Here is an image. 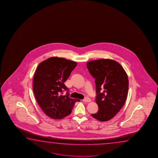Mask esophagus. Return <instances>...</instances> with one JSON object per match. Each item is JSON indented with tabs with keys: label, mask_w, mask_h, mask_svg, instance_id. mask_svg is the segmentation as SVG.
<instances>
[{
	"label": "esophagus",
	"mask_w": 158,
	"mask_h": 158,
	"mask_svg": "<svg viewBox=\"0 0 158 158\" xmlns=\"http://www.w3.org/2000/svg\"><path fill=\"white\" fill-rule=\"evenodd\" d=\"M83 101L86 102H90L91 101V99L89 97H86L83 99Z\"/></svg>",
	"instance_id": "esophagus-1"
}]
</instances>
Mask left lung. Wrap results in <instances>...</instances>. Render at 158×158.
<instances>
[{"instance_id": "obj_1", "label": "left lung", "mask_w": 158, "mask_h": 158, "mask_svg": "<svg viewBox=\"0 0 158 158\" xmlns=\"http://www.w3.org/2000/svg\"><path fill=\"white\" fill-rule=\"evenodd\" d=\"M87 67L95 78L98 106L96 113L91 115L97 120L111 119L123 107L128 96L129 81L123 67L110 59H99L87 63Z\"/></svg>"}]
</instances>
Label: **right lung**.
I'll use <instances>...</instances> for the list:
<instances>
[{
  "instance_id": "obj_1",
  "label": "right lung",
  "mask_w": 158,
  "mask_h": 158,
  "mask_svg": "<svg viewBox=\"0 0 158 158\" xmlns=\"http://www.w3.org/2000/svg\"><path fill=\"white\" fill-rule=\"evenodd\" d=\"M77 66L76 62L64 58L51 57L38 65L33 80V91L41 110L49 117L61 119L72 112L80 99L69 96V89L64 82ZM67 91L66 95L63 94Z\"/></svg>"
}]
</instances>
